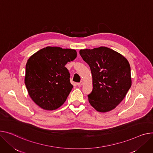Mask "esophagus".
Returning <instances> with one entry per match:
<instances>
[{"instance_id": "obj_1", "label": "esophagus", "mask_w": 153, "mask_h": 153, "mask_svg": "<svg viewBox=\"0 0 153 153\" xmlns=\"http://www.w3.org/2000/svg\"><path fill=\"white\" fill-rule=\"evenodd\" d=\"M77 85L78 86H80V85H83V82H82V81H81V82H78V83H77Z\"/></svg>"}]
</instances>
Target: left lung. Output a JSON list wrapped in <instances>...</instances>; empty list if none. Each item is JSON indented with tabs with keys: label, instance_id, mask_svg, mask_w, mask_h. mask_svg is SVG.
<instances>
[{
	"label": "left lung",
	"instance_id": "left-lung-1",
	"mask_svg": "<svg viewBox=\"0 0 153 153\" xmlns=\"http://www.w3.org/2000/svg\"><path fill=\"white\" fill-rule=\"evenodd\" d=\"M89 65L93 78V90L88 101L101 113L114 109L126 97L131 85L130 66L127 59L105 47L79 51Z\"/></svg>",
	"mask_w": 153,
	"mask_h": 153
}]
</instances>
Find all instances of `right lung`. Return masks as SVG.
I'll list each match as a JSON object with an SVG mask.
<instances>
[{
	"label": "right lung",
	"mask_w": 153,
	"mask_h": 153,
	"mask_svg": "<svg viewBox=\"0 0 153 153\" xmlns=\"http://www.w3.org/2000/svg\"><path fill=\"white\" fill-rule=\"evenodd\" d=\"M76 57L75 50L47 47L29 58L25 83L36 105L45 110H53L65 102L73 88L65 65Z\"/></svg>",
	"instance_id": "right-lung-1"
}]
</instances>
